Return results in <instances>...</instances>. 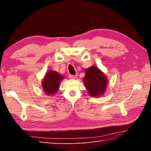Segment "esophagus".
Wrapping results in <instances>:
<instances>
[{
  "instance_id": "obj_1",
  "label": "esophagus",
  "mask_w": 151,
  "mask_h": 151,
  "mask_svg": "<svg viewBox=\"0 0 151 151\" xmlns=\"http://www.w3.org/2000/svg\"><path fill=\"white\" fill-rule=\"evenodd\" d=\"M68 77H69V79H76L77 76H75V75H69V76H68Z\"/></svg>"
}]
</instances>
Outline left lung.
<instances>
[{
	"label": "left lung",
	"instance_id": "left-lung-1",
	"mask_svg": "<svg viewBox=\"0 0 151 151\" xmlns=\"http://www.w3.org/2000/svg\"><path fill=\"white\" fill-rule=\"evenodd\" d=\"M83 82L91 96L98 97L105 93L108 79L97 67L91 66L86 70Z\"/></svg>",
	"mask_w": 151,
	"mask_h": 151
}]
</instances>
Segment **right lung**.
<instances>
[{
	"label": "right lung",
	"mask_w": 151,
	"mask_h": 151,
	"mask_svg": "<svg viewBox=\"0 0 151 151\" xmlns=\"http://www.w3.org/2000/svg\"><path fill=\"white\" fill-rule=\"evenodd\" d=\"M63 77L56 71L49 70L42 81V88L48 95L55 94L58 91L61 81Z\"/></svg>",
	"instance_id": "right-lung-1"
}]
</instances>
